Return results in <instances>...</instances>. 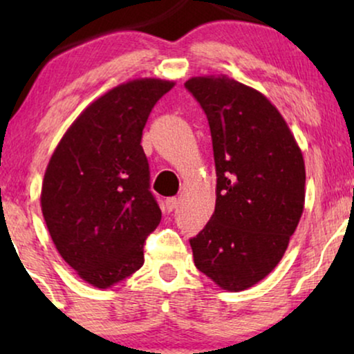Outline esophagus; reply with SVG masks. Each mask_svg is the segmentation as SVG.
I'll return each mask as SVG.
<instances>
[{"label":"esophagus","mask_w":354,"mask_h":354,"mask_svg":"<svg viewBox=\"0 0 354 354\" xmlns=\"http://www.w3.org/2000/svg\"><path fill=\"white\" fill-rule=\"evenodd\" d=\"M164 205H166V209L167 211H174L178 205V200L176 196H171V198H166V201H164Z\"/></svg>","instance_id":"esophagus-1"}]
</instances>
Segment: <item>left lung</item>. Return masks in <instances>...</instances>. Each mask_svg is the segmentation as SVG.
I'll list each match as a JSON object with an SVG mask.
<instances>
[{"mask_svg": "<svg viewBox=\"0 0 354 354\" xmlns=\"http://www.w3.org/2000/svg\"><path fill=\"white\" fill-rule=\"evenodd\" d=\"M211 130L214 214L190 239L195 266L224 290L263 280L287 250L304 206L303 154L270 101L227 75L185 84Z\"/></svg>", "mask_w": 354, "mask_h": 354, "instance_id": "left-lung-1", "label": "left lung"}]
</instances>
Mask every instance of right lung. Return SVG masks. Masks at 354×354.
<instances>
[{"label":"right lung","instance_id":"add662e5","mask_svg":"<svg viewBox=\"0 0 354 354\" xmlns=\"http://www.w3.org/2000/svg\"><path fill=\"white\" fill-rule=\"evenodd\" d=\"M172 82L132 80L93 101L57 145L41 185V211L62 259L98 288L143 266L161 222L149 190L142 132Z\"/></svg>","mask_w":354,"mask_h":354}]
</instances>
